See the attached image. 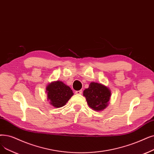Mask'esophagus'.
Instances as JSON below:
<instances>
[{
  "mask_svg": "<svg viewBox=\"0 0 154 154\" xmlns=\"http://www.w3.org/2000/svg\"><path fill=\"white\" fill-rule=\"evenodd\" d=\"M75 92L76 94H81L82 91V90H81V91H76Z\"/></svg>",
  "mask_w": 154,
  "mask_h": 154,
  "instance_id": "obj_1",
  "label": "esophagus"
}]
</instances>
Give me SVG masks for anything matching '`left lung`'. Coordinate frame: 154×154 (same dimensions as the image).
Wrapping results in <instances>:
<instances>
[{
    "mask_svg": "<svg viewBox=\"0 0 154 154\" xmlns=\"http://www.w3.org/2000/svg\"><path fill=\"white\" fill-rule=\"evenodd\" d=\"M111 91L104 84L94 82L90 83L89 88L83 92L88 104L93 110H104L108 106L111 97Z\"/></svg>",
    "mask_w": 154,
    "mask_h": 154,
    "instance_id": "obj_1",
    "label": "left lung"
}]
</instances>
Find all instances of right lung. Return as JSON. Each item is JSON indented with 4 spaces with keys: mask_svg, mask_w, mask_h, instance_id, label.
Here are the masks:
<instances>
[{
    "mask_svg": "<svg viewBox=\"0 0 154 154\" xmlns=\"http://www.w3.org/2000/svg\"><path fill=\"white\" fill-rule=\"evenodd\" d=\"M46 92L50 104L55 108L63 106L73 95L69 86L60 81L51 82L46 85Z\"/></svg>",
    "mask_w": 154,
    "mask_h": 154,
    "instance_id": "right-lung-1",
    "label": "right lung"
}]
</instances>
